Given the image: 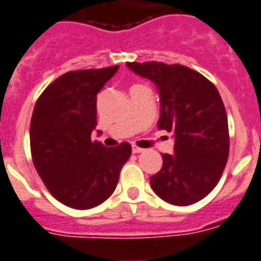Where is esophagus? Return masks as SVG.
Masks as SVG:
<instances>
[{
  "label": "esophagus",
  "instance_id": "34e87169",
  "mask_svg": "<svg viewBox=\"0 0 261 261\" xmlns=\"http://www.w3.org/2000/svg\"><path fill=\"white\" fill-rule=\"evenodd\" d=\"M144 150H145V149L140 148V146H137V145L132 146V152L133 153H141V152H144Z\"/></svg>",
  "mask_w": 261,
  "mask_h": 261
}]
</instances>
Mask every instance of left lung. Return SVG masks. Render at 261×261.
<instances>
[{"label":"left lung","mask_w":261,"mask_h":261,"mask_svg":"<svg viewBox=\"0 0 261 261\" xmlns=\"http://www.w3.org/2000/svg\"><path fill=\"white\" fill-rule=\"evenodd\" d=\"M126 66L157 86L158 129L174 133V154H162L161 170L150 177L153 191L175 206L203 199L219 182L230 152L226 108L217 87L182 64L128 62Z\"/></svg>","instance_id":"obj_1"}]
</instances>
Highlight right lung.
<instances>
[{"mask_svg":"<svg viewBox=\"0 0 261 261\" xmlns=\"http://www.w3.org/2000/svg\"><path fill=\"white\" fill-rule=\"evenodd\" d=\"M119 70L70 71L55 79L35 103L30 122L31 157L51 195L77 210L103 203L115 191L132 146L106 148L92 141L96 95Z\"/></svg>","mask_w":261,"mask_h":261,"instance_id":"obj_1","label":"right lung"}]
</instances>
